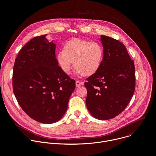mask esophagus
<instances>
[{"instance_id": "34e87169", "label": "esophagus", "mask_w": 156, "mask_h": 156, "mask_svg": "<svg viewBox=\"0 0 156 156\" xmlns=\"http://www.w3.org/2000/svg\"><path fill=\"white\" fill-rule=\"evenodd\" d=\"M81 84H83V82H80L79 81H76V87H79L80 86Z\"/></svg>"}]
</instances>
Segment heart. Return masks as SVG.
I'll use <instances>...</instances> for the list:
<instances>
[{
	"instance_id": "b5f03b06",
	"label": "heart",
	"mask_w": 156,
	"mask_h": 156,
	"mask_svg": "<svg viewBox=\"0 0 156 156\" xmlns=\"http://www.w3.org/2000/svg\"><path fill=\"white\" fill-rule=\"evenodd\" d=\"M63 50L58 53L57 60L66 74H70L73 62L76 73L79 76L92 75L101 65L103 48L97 42L74 39L67 42Z\"/></svg>"
}]
</instances>
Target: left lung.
<instances>
[{
  "label": "left lung",
  "mask_w": 156,
  "mask_h": 156,
  "mask_svg": "<svg viewBox=\"0 0 156 156\" xmlns=\"http://www.w3.org/2000/svg\"><path fill=\"white\" fill-rule=\"evenodd\" d=\"M103 58L99 70L86 79V103L95 119L106 120L119 115L127 107L136 87L134 61L119 40L101 36Z\"/></svg>",
  "instance_id": "obj_1"
}]
</instances>
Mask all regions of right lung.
<instances>
[{
    "mask_svg": "<svg viewBox=\"0 0 156 156\" xmlns=\"http://www.w3.org/2000/svg\"><path fill=\"white\" fill-rule=\"evenodd\" d=\"M47 34L33 37L19 52L12 72V89L22 110L32 119L45 124L59 121L66 113L75 89L58 66L56 44Z\"/></svg>",
    "mask_w": 156,
    "mask_h": 156,
    "instance_id": "right-lung-1",
    "label": "right lung"
}]
</instances>
